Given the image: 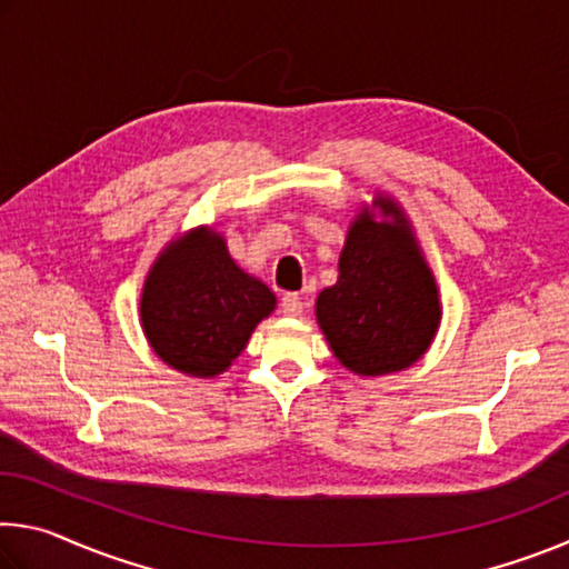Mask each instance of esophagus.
Returning <instances> with one entry per match:
<instances>
[{"label":"esophagus","instance_id":"obj_1","mask_svg":"<svg viewBox=\"0 0 569 569\" xmlns=\"http://www.w3.org/2000/svg\"><path fill=\"white\" fill-rule=\"evenodd\" d=\"M281 313L283 316H301L303 313V301L298 293H286L281 298Z\"/></svg>","mask_w":569,"mask_h":569}]
</instances>
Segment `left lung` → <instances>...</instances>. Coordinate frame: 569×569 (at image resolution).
<instances>
[{
    "mask_svg": "<svg viewBox=\"0 0 569 569\" xmlns=\"http://www.w3.org/2000/svg\"><path fill=\"white\" fill-rule=\"evenodd\" d=\"M393 226L361 213L341 250L339 281L323 288L316 319L346 369L361 377L401 371L427 351L441 319L435 276L391 200Z\"/></svg>",
    "mask_w": 569,
    "mask_h": 569,
    "instance_id": "left-lung-1",
    "label": "left lung"
}]
</instances>
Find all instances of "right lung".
I'll use <instances>...</instances> for the list:
<instances>
[{
  "label": "right lung",
  "mask_w": 569,
  "mask_h": 569,
  "mask_svg": "<svg viewBox=\"0 0 569 569\" xmlns=\"http://www.w3.org/2000/svg\"><path fill=\"white\" fill-rule=\"evenodd\" d=\"M273 308L271 288L240 271L226 240L208 228L166 248L140 298L150 346L190 377L226 371Z\"/></svg>",
  "instance_id": "right-lung-1"
}]
</instances>
